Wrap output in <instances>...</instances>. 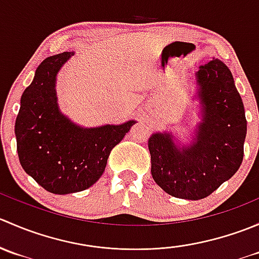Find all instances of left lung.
I'll use <instances>...</instances> for the list:
<instances>
[{
    "mask_svg": "<svg viewBox=\"0 0 259 259\" xmlns=\"http://www.w3.org/2000/svg\"><path fill=\"white\" fill-rule=\"evenodd\" d=\"M200 121L182 145L171 132L153 133L148 146L151 176L165 193L182 199L208 197L241 166L247 135L244 105L233 75L213 59L195 72Z\"/></svg>",
    "mask_w": 259,
    "mask_h": 259,
    "instance_id": "1",
    "label": "left lung"
}]
</instances>
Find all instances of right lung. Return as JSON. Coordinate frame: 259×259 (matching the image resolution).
Instances as JSON below:
<instances>
[{
    "label": "right lung",
    "mask_w": 259,
    "mask_h": 259,
    "mask_svg": "<svg viewBox=\"0 0 259 259\" xmlns=\"http://www.w3.org/2000/svg\"><path fill=\"white\" fill-rule=\"evenodd\" d=\"M72 55H54L38 65L21 96L15 122L21 166L54 194L82 192L95 184L105 170L111 149L137 122L83 127L61 113L56 77Z\"/></svg>",
    "instance_id": "add662e5"
}]
</instances>
